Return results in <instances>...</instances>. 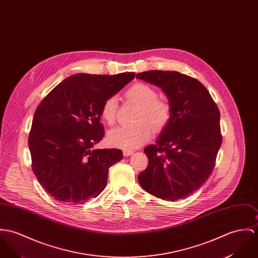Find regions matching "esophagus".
<instances>
[{
  "label": "esophagus",
  "instance_id": "obj_1",
  "mask_svg": "<svg viewBox=\"0 0 258 258\" xmlns=\"http://www.w3.org/2000/svg\"><path fill=\"white\" fill-rule=\"evenodd\" d=\"M134 153V151H132V150H123V155L125 156V157H128V156H131L132 154Z\"/></svg>",
  "mask_w": 258,
  "mask_h": 258
}]
</instances>
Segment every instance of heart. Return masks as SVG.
Segmentation results:
<instances>
[{
    "instance_id": "obj_1",
    "label": "heart",
    "mask_w": 258,
    "mask_h": 258,
    "mask_svg": "<svg viewBox=\"0 0 258 258\" xmlns=\"http://www.w3.org/2000/svg\"><path fill=\"white\" fill-rule=\"evenodd\" d=\"M127 97L140 105L136 126H120L107 134V143L115 148L131 150L140 147L153 135V129L162 130L167 124L171 109L168 102L158 99L157 92L149 85L137 83L126 93ZM117 99L109 96L102 104L101 116L112 125L116 119Z\"/></svg>"
}]
</instances>
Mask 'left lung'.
I'll return each instance as SVG.
<instances>
[{
    "mask_svg": "<svg viewBox=\"0 0 258 258\" xmlns=\"http://www.w3.org/2000/svg\"><path fill=\"white\" fill-rule=\"evenodd\" d=\"M137 79L162 89L171 115L155 145L144 152L148 167L138 175L150 194L175 201L201 187L215 166L222 144L220 111L208 90L175 71H147Z\"/></svg>",
    "mask_w": 258,
    "mask_h": 258,
    "instance_id": "left-lung-1",
    "label": "left lung"
}]
</instances>
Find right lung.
<instances>
[{"mask_svg":"<svg viewBox=\"0 0 258 258\" xmlns=\"http://www.w3.org/2000/svg\"><path fill=\"white\" fill-rule=\"evenodd\" d=\"M134 77L135 73L76 74L37 106L28 137L32 170L55 200L82 204L106 186L108 168L123 155L118 149L93 150L104 136L101 107Z\"/></svg>","mask_w":258,"mask_h":258,"instance_id":"add662e5","label":"right lung"}]
</instances>
